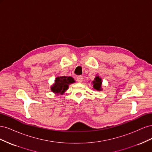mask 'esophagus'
<instances>
[{
    "label": "esophagus",
    "instance_id": "1",
    "mask_svg": "<svg viewBox=\"0 0 152 152\" xmlns=\"http://www.w3.org/2000/svg\"><path fill=\"white\" fill-rule=\"evenodd\" d=\"M83 79H84V78H83V77H82V76H79V77H77V81L79 82H80V83L82 82V81H83Z\"/></svg>",
    "mask_w": 152,
    "mask_h": 152
}]
</instances>
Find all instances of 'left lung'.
Listing matches in <instances>:
<instances>
[{
	"label": "left lung",
	"instance_id": "1",
	"mask_svg": "<svg viewBox=\"0 0 152 152\" xmlns=\"http://www.w3.org/2000/svg\"><path fill=\"white\" fill-rule=\"evenodd\" d=\"M93 85V89L98 91H102V79L99 75H96L94 80L91 82Z\"/></svg>",
	"mask_w": 152,
	"mask_h": 152
}]
</instances>
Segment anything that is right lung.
Returning <instances> with one entry per match:
<instances>
[{"mask_svg":"<svg viewBox=\"0 0 152 152\" xmlns=\"http://www.w3.org/2000/svg\"><path fill=\"white\" fill-rule=\"evenodd\" d=\"M75 82L72 77L59 76L56 77L54 83L50 86V91L55 94L63 95L68 90L69 85Z\"/></svg>","mask_w":152,"mask_h":152,"instance_id":"add662e5","label":"right lung"}]
</instances>
